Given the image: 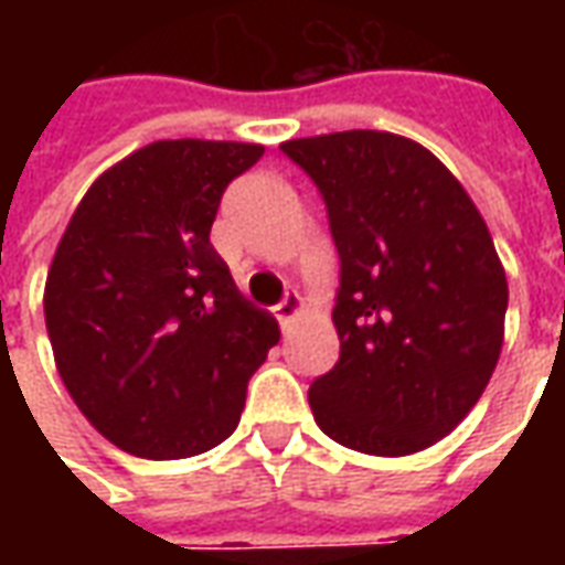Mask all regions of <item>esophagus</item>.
Segmentation results:
<instances>
[{
	"label": "esophagus",
	"mask_w": 565,
	"mask_h": 565,
	"mask_svg": "<svg viewBox=\"0 0 565 565\" xmlns=\"http://www.w3.org/2000/svg\"><path fill=\"white\" fill-rule=\"evenodd\" d=\"M299 311H302V299H299V294H287L281 302L275 306V315H278V320H281L284 327H287Z\"/></svg>",
	"instance_id": "esophagus-1"
}]
</instances>
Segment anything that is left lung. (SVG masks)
Here are the masks:
<instances>
[{"mask_svg": "<svg viewBox=\"0 0 565 565\" xmlns=\"http://www.w3.org/2000/svg\"><path fill=\"white\" fill-rule=\"evenodd\" d=\"M327 202L342 259L339 363L308 391L344 448L405 457L472 412L497 369L509 281L484 217L454 174L379 129L284 141Z\"/></svg>", "mask_w": 565, "mask_h": 565, "instance_id": "left-lung-1", "label": "left lung"}]
</instances>
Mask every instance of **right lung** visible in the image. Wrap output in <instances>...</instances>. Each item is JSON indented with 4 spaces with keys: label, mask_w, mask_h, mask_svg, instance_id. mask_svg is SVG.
I'll use <instances>...</instances> for the list:
<instances>
[{
    "label": "right lung",
    "mask_w": 565,
    "mask_h": 565,
    "mask_svg": "<svg viewBox=\"0 0 565 565\" xmlns=\"http://www.w3.org/2000/svg\"><path fill=\"white\" fill-rule=\"evenodd\" d=\"M259 157L242 141H153L93 181L56 245L44 323L60 379L132 457L221 445L281 339L209 242L223 190Z\"/></svg>",
    "instance_id": "1"
}]
</instances>
